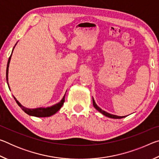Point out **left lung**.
Here are the masks:
<instances>
[{
	"label": "left lung",
	"mask_w": 159,
	"mask_h": 159,
	"mask_svg": "<svg viewBox=\"0 0 159 159\" xmlns=\"http://www.w3.org/2000/svg\"><path fill=\"white\" fill-rule=\"evenodd\" d=\"M93 106L95 108L98 110V111H99L100 113H102V114L106 116L107 117H109V118H124L125 116H116V115H113V114H109V113H107L106 111H104L102 110V109L99 108V107L97 105L95 100H94V99L93 98Z\"/></svg>",
	"instance_id": "8db88e82"
}]
</instances>
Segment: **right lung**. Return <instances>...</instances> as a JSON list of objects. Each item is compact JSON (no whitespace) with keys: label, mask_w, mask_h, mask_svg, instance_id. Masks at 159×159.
<instances>
[{"label":"right lung","mask_w":159,"mask_h":159,"mask_svg":"<svg viewBox=\"0 0 159 159\" xmlns=\"http://www.w3.org/2000/svg\"><path fill=\"white\" fill-rule=\"evenodd\" d=\"M13 50H14V48H13ZM13 50H12V51H13ZM11 57H12V54H11V55L10 56V57L8 59V61H7V69H6V80H7V84H8V76H7V75H8V67H9V64H10V59H11ZM8 87H9V85H8ZM64 98H65V95H64V98L61 99V100L59 102V103L56 104H55V105H53L52 107H46V108L28 109V108H26V107H23L22 105H21V104L17 100V99H15V98L14 97L16 102H17L18 105L21 107V109H22L26 113V114L29 116H36V117H48L53 114H55V113H57L59 110L60 109L61 107H62V105L64 104Z\"/></svg>","instance_id":"add662e5"}]
</instances>
